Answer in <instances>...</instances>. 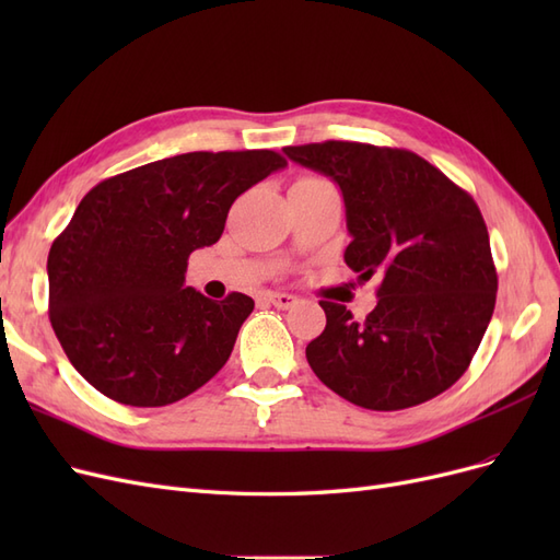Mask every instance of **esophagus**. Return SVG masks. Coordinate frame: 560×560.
<instances>
[{"instance_id": "1", "label": "esophagus", "mask_w": 560, "mask_h": 560, "mask_svg": "<svg viewBox=\"0 0 560 560\" xmlns=\"http://www.w3.org/2000/svg\"><path fill=\"white\" fill-rule=\"evenodd\" d=\"M264 299L268 303H273V306L280 308V311H287V308L296 306V301H299L294 294H284V292H268V294H264Z\"/></svg>"}]
</instances>
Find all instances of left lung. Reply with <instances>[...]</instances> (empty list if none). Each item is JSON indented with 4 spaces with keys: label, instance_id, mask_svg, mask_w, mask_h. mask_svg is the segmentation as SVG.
<instances>
[{
    "label": "left lung",
    "instance_id": "left-lung-1",
    "mask_svg": "<svg viewBox=\"0 0 560 560\" xmlns=\"http://www.w3.org/2000/svg\"><path fill=\"white\" fill-rule=\"evenodd\" d=\"M290 161L343 194L346 264L378 278V303L358 322L319 301L327 327L308 343L315 376L371 411H399L460 378L493 317L498 273L474 198L413 151L362 142L284 147Z\"/></svg>",
    "mask_w": 560,
    "mask_h": 560
}]
</instances>
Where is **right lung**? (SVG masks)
<instances>
[{
  "label": "right lung",
  "instance_id": "obj_1",
  "mask_svg": "<svg viewBox=\"0 0 560 560\" xmlns=\"http://www.w3.org/2000/svg\"><path fill=\"white\" fill-rule=\"evenodd\" d=\"M268 149L191 151L83 196L48 252V317L67 360L105 397L167 406L206 385L254 301L184 287L189 254L224 233L233 200L280 171Z\"/></svg>",
  "mask_w": 560,
  "mask_h": 560
}]
</instances>
